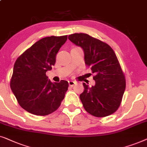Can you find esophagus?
<instances>
[{
  "label": "esophagus",
  "mask_w": 147,
  "mask_h": 147,
  "mask_svg": "<svg viewBox=\"0 0 147 147\" xmlns=\"http://www.w3.org/2000/svg\"><path fill=\"white\" fill-rule=\"evenodd\" d=\"M69 86H73L74 84H76V82L73 81V80H69Z\"/></svg>",
  "instance_id": "esophagus-1"
}]
</instances>
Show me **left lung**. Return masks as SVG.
I'll return each instance as SVG.
<instances>
[{
    "instance_id": "1",
    "label": "left lung",
    "mask_w": 147,
    "mask_h": 147,
    "mask_svg": "<svg viewBox=\"0 0 147 147\" xmlns=\"http://www.w3.org/2000/svg\"><path fill=\"white\" fill-rule=\"evenodd\" d=\"M69 39L83 49L84 61L95 75V85L83 82L80 100L86 112L105 117L117 111L126 88L125 74L114 51L108 44L85 33L70 34Z\"/></svg>"
}]
</instances>
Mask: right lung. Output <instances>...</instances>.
<instances>
[{"instance_id":"obj_1","label":"right lung","mask_w":147,"mask_h":147,"mask_svg":"<svg viewBox=\"0 0 147 147\" xmlns=\"http://www.w3.org/2000/svg\"><path fill=\"white\" fill-rule=\"evenodd\" d=\"M67 35L41 38L17 58L10 82L18 104L27 112L46 116L60 107L69 87L62 80L53 83L46 72L52 69Z\"/></svg>"}]
</instances>
